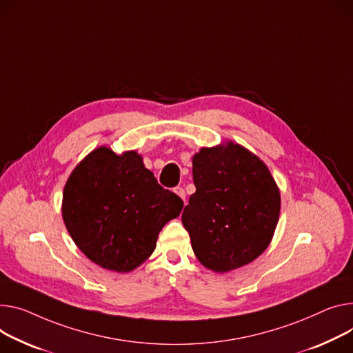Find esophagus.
<instances>
[{
	"label": "esophagus",
	"instance_id": "34e87169",
	"mask_svg": "<svg viewBox=\"0 0 353 353\" xmlns=\"http://www.w3.org/2000/svg\"><path fill=\"white\" fill-rule=\"evenodd\" d=\"M173 192L183 200V201H185V192H184V189L183 187H180V185H177V187H174L173 189Z\"/></svg>",
	"mask_w": 353,
	"mask_h": 353
}]
</instances>
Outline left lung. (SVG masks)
Here are the masks:
<instances>
[{"label": "left lung", "mask_w": 353, "mask_h": 353, "mask_svg": "<svg viewBox=\"0 0 353 353\" xmlns=\"http://www.w3.org/2000/svg\"><path fill=\"white\" fill-rule=\"evenodd\" d=\"M193 181L181 221L199 261L227 272L255 260L272 239L281 207L268 168L230 142L193 157Z\"/></svg>", "instance_id": "left-lung-1"}]
</instances>
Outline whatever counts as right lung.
Segmentation results:
<instances>
[{
  "instance_id": "1",
  "label": "right lung",
  "mask_w": 353,
  "mask_h": 353,
  "mask_svg": "<svg viewBox=\"0 0 353 353\" xmlns=\"http://www.w3.org/2000/svg\"><path fill=\"white\" fill-rule=\"evenodd\" d=\"M181 208L183 200L163 189L136 152L117 156L99 148L68 179L62 217L90 261L128 272L148 260L160 230Z\"/></svg>"
}]
</instances>
